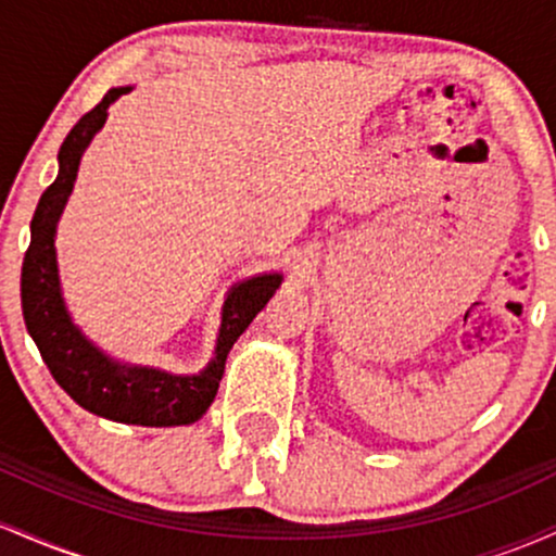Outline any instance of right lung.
<instances>
[{
  "instance_id": "1",
  "label": "right lung",
  "mask_w": 556,
  "mask_h": 556,
  "mask_svg": "<svg viewBox=\"0 0 556 556\" xmlns=\"http://www.w3.org/2000/svg\"><path fill=\"white\" fill-rule=\"evenodd\" d=\"M127 91L130 88H112L91 112L83 114L62 143L60 175L43 190L34 222H30V245L25 251L21 277L23 318L56 384L88 413L119 420V424L185 426L208 410L222 376H225L227 353L248 329V324L269 303L282 277L261 274V277L235 287L225 303V314H222L216 358L198 376H172L156 371V368L119 366L104 353H99L75 329L60 295L54 229L75 177H78L83 151L104 125L112 101Z\"/></svg>"
}]
</instances>
